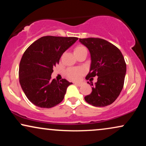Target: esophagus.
Instances as JSON below:
<instances>
[{
	"label": "esophagus",
	"mask_w": 146,
	"mask_h": 146,
	"mask_svg": "<svg viewBox=\"0 0 146 146\" xmlns=\"http://www.w3.org/2000/svg\"><path fill=\"white\" fill-rule=\"evenodd\" d=\"M76 86H81L82 84V82H75L74 83Z\"/></svg>",
	"instance_id": "obj_1"
}]
</instances>
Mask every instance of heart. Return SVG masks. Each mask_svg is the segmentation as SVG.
Listing matches in <instances>:
<instances>
[{"label":"heart","mask_w":146,"mask_h":146,"mask_svg":"<svg viewBox=\"0 0 146 146\" xmlns=\"http://www.w3.org/2000/svg\"><path fill=\"white\" fill-rule=\"evenodd\" d=\"M86 48L84 46H78L75 48L74 53H78V52L82 51L83 50H86ZM83 73V71L81 68H70L66 71V75L68 78L71 80H78L80 76Z\"/></svg>","instance_id":"b5f03b06"}]
</instances>
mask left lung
<instances>
[{"instance_id":"left-lung-1","label":"left lung","mask_w":146,"mask_h":146,"mask_svg":"<svg viewBox=\"0 0 146 146\" xmlns=\"http://www.w3.org/2000/svg\"><path fill=\"white\" fill-rule=\"evenodd\" d=\"M80 42L89 50L91 59L86 79L91 81L98 76L97 82L89 83L93 86L92 92L84 97L85 101L96 107L111 104L118 98L124 84L126 64L121 52L101 38H80Z\"/></svg>"}]
</instances>
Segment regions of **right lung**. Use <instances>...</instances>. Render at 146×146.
<instances>
[{"mask_svg":"<svg viewBox=\"0 0 146 146\" xmlns=\"http://www.w3.org/2000/svg\"><path fill=\"white\" fill-rule=\"evenodd\" d=\"M78 40L76 37L43 36L25 51L19 65V82L27 98L36 106L50 108L63 100L72 83L65 79L51 80L53 68Z\"/></svg>","mask_w":146,"mask_h":146,"instance_id":"1","label":"right lung"}]
</instances>
